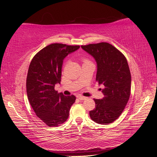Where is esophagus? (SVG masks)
<instances>
[{
    "mask_svg": "<svg viewBox=\"0 0 157 157\" xmlns=\"http://www.w3.org/2000/svg\"><path fill=\"white\" fill-rule=\"evenodd\" d=\"M78 98L80 99V100H84V99H86V97L82 96H79L78 97Z\"/></svg>",
    "mask_w": 157,
    "mask_h": 157,
    "instance_id": "1",
    "label": "esophagus"
}]
</instances>
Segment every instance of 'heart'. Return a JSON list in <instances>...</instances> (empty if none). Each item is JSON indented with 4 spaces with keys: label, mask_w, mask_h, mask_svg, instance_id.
Instances as JSON below:
<instances>
[{
    "label": "heart",
    "mask_w": 157,
    "mask_h": 157,
    "mask_svg": "<svg viewBox=\"0 0 157 157\" xmlns=\"http://www.w3.org/2000/svg\"><path fill=\"white\" fill-rule=\"evenodd\" d=\"M88 61V60H87L86 59H83V61Z\"/></svg>",
    "instance_id": "heart-1"
}]
</instances>
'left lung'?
<instances>
[{
	"instance_id": "1",
	"label": "left lung",
	"mask_w": 157,
	"mask_h": 157,
	"mask_svg": "<svg viewBox=\"0 0 157 157\" xmlns=\"http://www.w3.org/2000/svg\"><path fill=\"white\" fill-rule=\"evenodd\" d=\"M82 48L96 59V82L103 84L102 99H94L96 107L90 111L91 119L100 124H109L117 120L129 100L131 74L124 55L108 42L82 45Z\"/></svg>"
}]
</instances>
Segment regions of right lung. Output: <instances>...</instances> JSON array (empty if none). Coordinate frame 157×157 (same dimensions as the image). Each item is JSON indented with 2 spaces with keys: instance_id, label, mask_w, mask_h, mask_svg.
<instances>
[{
  "instance_id": "right-lung-1",
  "label": "right lung",
  "mask_w": 157,
  "mask_h": 157,
  "mask_svg": "<svg viewBox=\"0 0 157 157\" xmlns=\"http://www.w3.org/2000/svg\"><path fill=\"white\" fill-rule=\"evenodd\" d=\"M80 46L54 43L35 54L28 69L26 88L28 99L36 115L50 127L58 126L67 120L74 95L65 96L54 89L61 82L63 59Z\"/></svg>"
}]
</instances>
